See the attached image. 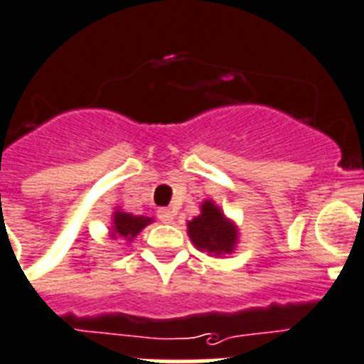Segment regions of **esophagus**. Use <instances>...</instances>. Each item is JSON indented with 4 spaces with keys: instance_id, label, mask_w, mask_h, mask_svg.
<instances>
[{
    "instance_id": "obj_1",
    "label": "esophagus",
    "mask_w": 364,
    "mask_h": 364,
    "mask_svg": "<svg viewBox=\"0 0 364 364\" xmlns=\"http://www.w3.org/2000/svg\"><path fill=\"white\" fill-rule=\"evenodd\" d=\"M159 218L162 221H166V223H171L173 218H175V213L171 209H159Z\"/></svg>"
}]
</instances>
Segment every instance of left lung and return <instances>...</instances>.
Listing matches in <instances>:
<instances>
[{"mask_svg":"<svg viewBox=\"0 0 364 364\" xmlns=\"http://www.w3.org/2000/svg\"><path fill=\"white\" fill-rule=\"evenodd\" d=\"M191 241L198 250L209 254H230L236 243V228L213 202L202 205V214L188 223Z\"/></svg>","mask_w":364,"mask_h":364,"instance_id":"left-lung-1","label":"left lung"}]
</instances>
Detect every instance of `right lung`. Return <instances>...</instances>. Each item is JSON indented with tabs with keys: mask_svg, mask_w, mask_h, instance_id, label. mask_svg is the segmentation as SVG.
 Listing matches in <instances>:
<instances>
[{
	"mask_svg": "<svg viewBox=\"0 0 364 364\" xmlns=\"http://www.w3.org/2000/svg\"><path fill=\"white\" fill-rule=\"evenodd\" d=\"M150 218H144V216H132V214L128 213H119L117 210L114 214V237L121 236L124 240H134V237L150 223Z\"/></svg>",
	"mask_w": 364,
	"mask_h": 364,
	"instance_id": "1",
	"label": "right lung"
}]
</instances>
